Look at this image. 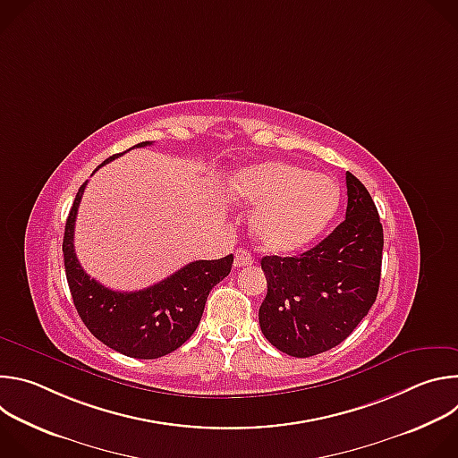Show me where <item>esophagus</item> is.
<instances>
[{"label": "esophagus", "mask_w": 458, "mask_h": 458, "mask_svg": "<svg viewBox=\"0 0 458 458\" xmlns=\"http://www.w3.org/2000/svg\"><path fill=\"white\" fill-rule=\"evenodd\" d=\"M253 263V257L246 251V250H237L235 251V257H233V265L237 268H242V267H248Z\"/></svg>", "instance_id": "34e87169"}]
</instances>
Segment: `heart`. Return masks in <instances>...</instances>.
<instances>
[{"mask_svg": "<svg viewBox=\"0 0 458 458\" xmlns=\"http://www.w3.org/2000/svg\"><path fill=\"white\" fill-rule=\"evenodd\" d=\"M228 195L235 205L259 210L253 230L265 250L290 253L313 242L332 223L343 190L328 174L267 161L237 170Z\"/></svg>", "mask_w": 458, "mask_h": 458, "instance_id": "heart-1", "label": "heart"}]
</instances>
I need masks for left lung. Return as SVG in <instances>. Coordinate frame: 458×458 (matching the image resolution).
Listing matches in <instances>:
<instances>
[{
    "label": "left lung",
    "instance_id": "1",
    "mask_svg": "<svg viewBox=\"0 0 458 458\" xmlns=\"http://www.w3.org/2000/svg\"><path fill=\"white\" fill-rule=\"evenodd\" d=\"M346 188V219L328 237L297 257L260 259L268 283L259 308L260 330L292 357L341 344L377 299L382 225L369 191L350 172Z\"/></svg>",
    "mask_w": 458,
    "mask_h": 458
}]
</instances>
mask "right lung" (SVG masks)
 Masks as SVG:
<instances>
[{
	"mask_svg": "<svg viewBox=\"0 0 458 458\" xmlns=\"http://www.w3.org/2000/svg\"><path fill=\"white\" fill-rule=\"evenodd\" d=\"M147 145L152 141H143L132 148ZM123 154L108 157L103 165ZM85 186L87 182L76 193L63 237L64 272L81 320L96 339L126 357L159 359L172 353L198 328L212 288L232 270L233 255L193 260L140 292H114L87 276L74 251V226Z\"/></svg>",
	"mask_w": 458,
	"mask_h": 458,
	"instance_id": "obj_1",
	"label": "right lung"
}]
</instances>
